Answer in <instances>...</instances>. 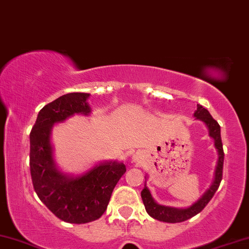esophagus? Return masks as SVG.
<instances>
[{"label": "esophagus", "instance_id": "obj_1", "mask_svg": "<svg viewBox=\"0 0 249 249\" xmlns=\"http://www.w3.org/2000/svg\"><path fill=\"white\" fill-rule=\"evenodd\" d=\"M132 160H133V161H139L140 160H142V155H140V153H136L132 156Z\"/></svg>", "mask_w": 249, "mask_h": 249}]
</instances>
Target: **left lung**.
Here are the masks:
<instances>
[{
    "label": "left lung",
    "instance_id": "left-lung-1",
    "mask_svg": "<svg viewBox=\"0 0 249 249\" xmlns=\"http://www.w3.org/2000/svg\"><path fill=\"white\" fill-rule=\"evenodd\" d=\"M194 117L197 120H201L204 122L209 129V136L214 140V147L218 150V163L217 168H215L214 173V179L212 182L211 186L205 191V193L200 197L196 202H194L192 205L187 208H173V207H166V205L158 204L156 201L154 200V197L151 196V193L148 187L146 186L142 191V202L145 204L146 211L151 218L156 219V220L163 221V222H169V223H176V222H182L185 221L187 219L194 217V215L199 213L203 210L212 196H214L215 191L218 190L220 182L222 179V168H223V148H222V142H221V135H220V125L213 118L211 117V114L209 113L207 109H204L202 106L197 104V107L194 112Z\"/></svg>",
    "mask_w": 249,
    "mask_h": 249
}]
</instances>
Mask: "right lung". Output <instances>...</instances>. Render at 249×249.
I'll return each instance as SVG.
<instances>
[{
	"mask_svg": "<svg viewBox=\"0 0 249 249\" xmlns=\"http://www.w3.org/2000/svg\"><path fill=\"white\" fill-rule=\"evenodd\" d=\"M89 93H68L45 106L30 132V173L34 189L57 218L70 223L99 219L111 194L125 173L124 163L103 161L81 175L64 174L53 160L50 136L55 124L74 114L91 113Z\"/></svg>",
	"mask_w": 249,
	"mask_h": 249,
	"instance_id": "add662e5",
	"label": "right lung"
}]
</instances>
